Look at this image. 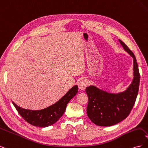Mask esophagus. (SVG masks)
Listing matches in <instances>:
<instances>
[{
	"label": "esophagus",
	"mask_w": 148,
	"mask_h": 148,
	"mask_svg": "<svg viewBox=\"0 0 148 148\" xmlns=\"http://www.w3.org/2000/svg\"><path fill=\"white\" fill-rule=\"evenodd\" d=\"M88 85V82L86 79H82L78 83V88L80 90H84Z\"/></svg>",
	"instance_id": "obj_1"
}]
</instances>
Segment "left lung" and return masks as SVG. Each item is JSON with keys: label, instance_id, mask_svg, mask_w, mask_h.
Segmentation results:
<instances>
[{"label": "left lung", "instance_id": "left-lung-1", "mask_svg": "<svg viewBox=\"0 0 148 148\" xmlns=\"http://www.w3.org/2000/svg\"><path fill=\"white\" fill-rule=\"evenodd\" d=\"M119 40L124 50L133 58V79L123 92L110 93L95 86L86 88L88 97L87 115L92 122L102 127H109L126 119L130 113L138 96L140 75L136 57L123 42Z\"/></svg>", "mask_w": 148, "mask_h": 148}]
</instances>
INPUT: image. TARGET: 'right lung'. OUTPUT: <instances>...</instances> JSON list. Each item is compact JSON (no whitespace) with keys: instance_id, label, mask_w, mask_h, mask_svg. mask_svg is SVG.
<instances>
[{"instance_id":"right-lung-1","label":"right lung","mask_w":148,"mask_h":148,"mask_svg":"<svg viewBox=\"0 0 148 148\" xmlns=\"http://www.w3.org/2000/svg\"><path fill=\"white\" fill-rule=\"evenodd\" d=\"M78 86L71 88L61 99L55 104L42 110L25 109L18 106L12 101L18 112L26 122L35 127H47L54 124L64 114L66 105L78 92Z\"/></svg>"}]
</instances>
